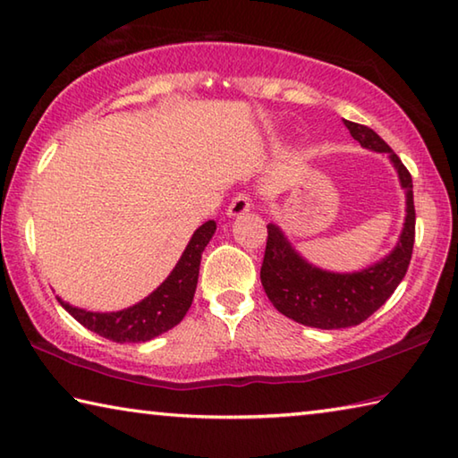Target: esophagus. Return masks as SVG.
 <instances>
[{
  "label": "esophagus",
  "mask_w": 458,
  "mask_h": 458,
  "mask_svg": "<svg viewBox=\"0 0 458 458\" xmlns=\"http://www.w3.org/2000/svg\"><path fill=\"white\" fill-rule=\"evenodd\" d=\"M250 212V198L246 193H238V196L230 201L228 206V216L230 218H236V216H242Z\"/></svg>",
  "instance_id": "34e87169"
}]
</instances>
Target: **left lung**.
<instances>
[{"label": "left lung", "mask_w": 458, "mask_h": 458, "mask_svg": "<svg viewBox=\"0 0 458 458\" xmlns=\"http://www.w3.org/2000/svg\"><path fill=\"white\" fill-rule=\"evenodd\" d=\"M352 137L363 149L386 153L398 174L406 196L404 226L396 246L366 268L333 273L309 262L278 224H268L260 283L276 311L307 327L345 329L366 321L382 307L404 278L414 246V191L412 177L396 153L369 127L345 121Z\"/></svg>", "instance_id": "obj_1"}]
</instances>
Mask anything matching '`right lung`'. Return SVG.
<instances>
[{
	"mask_svg": "<svg viewBox=\"0 0 458 458\" xmlns=\"http://www.w3.org/2000/svg\"><path fill=\"white\" fill-rule=\"evenodd\" d=\"M216 232V222L208 220L193 232L188 246L182 252L180 260L172 273L151 294L139 303L121 311L98 313L87 309L72 307L60 297L58 303L71 313L84 327L95 331L97 335L117 341V344H143L151 341L161 333L169 331L180 323L191 307L196 294L201 252L210 242Z\"/></svg>",
	"mask_w": 458,
	"mask_h": 458,
	"instance_id": "obj_1",
	"label": "right lung"
}]
</instances>
